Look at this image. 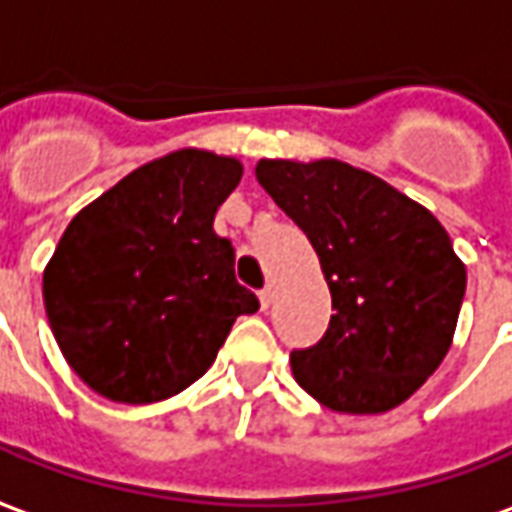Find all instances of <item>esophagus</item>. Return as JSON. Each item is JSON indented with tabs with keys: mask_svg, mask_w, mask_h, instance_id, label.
Instances as JSON below:
<instances>
[{
	"mask_svg": "<svg viewBox=\"0 0 512 512\" xmlns=\"http://www.w3.org/2000/svg\"><path fill=\"white\" fill-rule=\"evenodd\" d=\"M276 298V287L273 284H267L262 292H259V301H262V309H270V303Z\"/></svg>",
	"mask_w": 512,
	"mask_h": 512,
	"instance_id": "34e87169",
	"label": "esophagus"
}]
</instances>
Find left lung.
<instances>
[{"instance_id":"1","label":"left lung","mask_w":512,"mask_h":512,"mask_svg":"<svg viewBox=\"0 0 512 512\" xmlns=\"http://www.w3.org/2000/svg\"><path fill=\"white\" fill-rule=\"evenodd\" d=\"M256 181L315 248L329 329L292 351L295 382L323 407L376 415L404 404L449 354L465 264L432 211L337 158H262Z\"/></svg>"}]
</instances>
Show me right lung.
<instances>
[{
  "mask_svg": "<svg viewBox=\"0 0 512 512\" xmlns=\"http://www.w3.org/2000/svg\"><path fill=\"white\" fill-rule=\"evenodd\" d=\"M242 164L178 150L88 203L44 270V306L63 357L119 404H153L197 382L259 298L234 276L214 214Z\"/></svg>",
  "mask_w": 512,
  "mask_h": 512,
  "instance_id": "add662e5",
  "label": "right lung"
}]
</instances>
